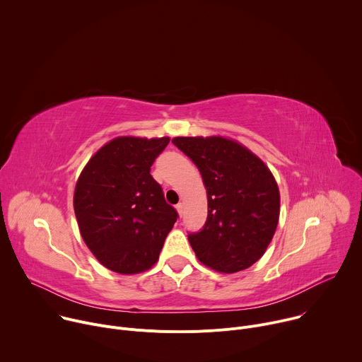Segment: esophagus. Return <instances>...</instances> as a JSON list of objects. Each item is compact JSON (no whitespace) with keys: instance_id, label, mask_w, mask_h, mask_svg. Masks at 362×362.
I'll return each instance as SVG.
<instances>
[{"instance_id":"esophagus-1","label":"esophagus","mask_w":362,"mask_h":362,"mask_svg":"<svg viewBox=\"0 0 362 362\" xmlns=\"http://www.w3.org/2000/svg\"><path fill=\"white\" fill-rule=\"evenodd\" d=\"M176 209H177L179 215L182 216V215H183V203H177V204H176Z\"/></svg>"}]
</instances>
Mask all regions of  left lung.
Masks as SVG:
<instances>
[{
    "instance_id": "left-lung-1",
    "label": "left lung",
    "mask_w": 362,
    "mask_h": 362,
    "mask_svg": "<svg viewBox=\"0 0 362 362\" xmlns=\"http://www.w3.org/2000/svg\"><path fill=\"white\" fill-rule=\"evenodd\" d=\"M172 143L197 166L208 193V219L187 236L197 259L222 274L252 267L265 253L279 221L274 175L230 139L175 137Z\"/></svg>"
}]
</instances>
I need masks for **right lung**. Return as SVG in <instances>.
Returning <instances> with one entry per match:
<instances>
[{
    "label": "right lung",
    "mask_w": 362,
    "mask_h": 362,
    "mask_svg": "<svg viewBox=\"0 0 362 362\" xmlns=\"http://www.w3.org/2000/svg\"><path fill=\"white\" fill-rule=\"evenodd\" d=\"M169 137L123 136L103 146L84 166L74 190L83 240L107 269L132 275L158 262L177 212L150 168Z\"/></svg>",
    "instance_id": "obj_1"
}]
</instances>
